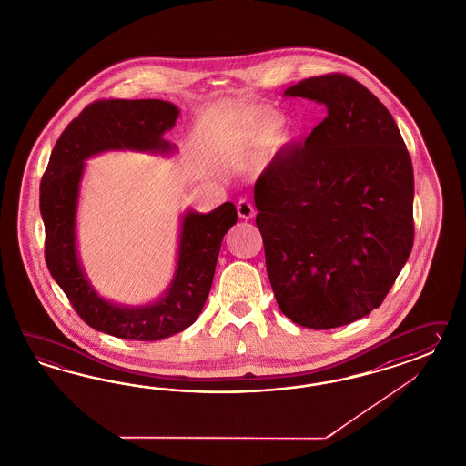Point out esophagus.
I'll list each match as a JSON object with an SVG mask.
<instances>
[{
	"instance_id": "obj_1",
	"label": "esophagus",
	"mask_w": 466,
	"mask_h": 466,
	"mask_svg": "<svg viewBox=\"0 0 466 466\" xmlns=\"http://www.w3.org/2000/svg\"><path fill=\"white\" fill-rule=\"evenodd\" d=\"M238 213H239L240 218H244V220H249V218H253V203H251L249 199H239V201H238Z\"/></svg>"
}]
</instances>
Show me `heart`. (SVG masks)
Returning <instances> with one entry per match:
<instances>
[{"instance_id": "heart-1", "label": "heart", "mask_w": 466, "mask_h": 466, "mask_svg": "<svg viewBox=\"0 0 466 466\" xmlns=\"http://www.w3.org/2000/svg\"><path fill=\"white\" fill-rule=\"evenodd\" d=\"M280 127V121H279V119H268V121L256 123V125L249 127V131L246 133L244 145L249 147V148L267 147L269 141H271V138H273V133L277 131V127Z\"/></svg>"}]
</instances>
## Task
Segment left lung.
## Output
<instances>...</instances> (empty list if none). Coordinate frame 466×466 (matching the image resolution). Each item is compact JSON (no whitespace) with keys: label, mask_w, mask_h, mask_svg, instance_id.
I'll list each match as a JSON object with an SVG mask.
<instances>
[{"label":"left lung","mask_w":466,"mask_h":466,"mask_svg":"<svg viewBox=\"0 0 466 466\" xmlns=\"http://www.w3.org/2000/svg\"><path fill=\"white\" fill-rule=\"evenodd\" d=\"M287 97L328 116L254 184L269 283L296 325L329 329L381 306L413 246V167L393 116L347 75L306 78Z\"/></svg>","instance_id":"8db88e82"}]
</instances>
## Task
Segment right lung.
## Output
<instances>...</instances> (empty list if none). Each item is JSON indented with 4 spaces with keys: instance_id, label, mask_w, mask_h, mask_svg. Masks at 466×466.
<instances>
[{
    "instance_id": "add662e5",
    "label": "right lung",
    "mask_w": 466,
    "mask_h": 466,
    "mask_svg": "<svg viewBox=\"0 0 466 466\" xmlns=\"http://www.w3.org/2000/svg\"><path fill=\"white\" fill-rule=\"evenodd\" d=\"M177 116L179 109L166 100H96L61 133L41 181L46 265L85 323L117 339L156 341L193 325L212 289L224 236L238 222L230 201L210 213H186L174 279L154 304L117 306L86 280L75 238L85 160L107 150L172 152L162 137Z\"/></svg>"
}]
</instances>
